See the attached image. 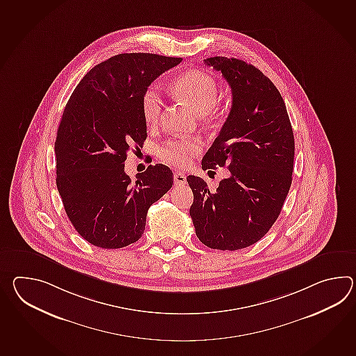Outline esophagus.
Here are the masks:
<instances>
[{"instance_id": "obj_1", "label": "esophagus", "mask_w": 356, "mask_h": 356, "mask_svg": "<svg viewBox=\"0 0 356 356\" xmlns=\"http://www.w3.org/2000/svg\"><path fill=\"white\" fill-rule=\"evenodd\" d=\"M174 181L176 185H185L186 184V176L182 172H175L174 174Z\"/></svg>"}]
</instances>
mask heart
I'll return each instance as SVG.
<instances>
[{"instance_id": "b5f03b06", "label": "heart", "mask_w": 356, "mask_h": 356, "mask_svg": "<svg viewBox=\"0 0 356 356\" xmlns=\"http://www.w3.org/2000/svg\"><path fill=\"white\" fill-rule=\"evenodd\" d=\"M175 93L197 111L206 115L212 110L218 98V84L211 74L202 70H188L172 83ZM162 95L157 86L152 84L142 97L143 118L148 125H156L162 112ZM202 150V143L190 138H175L163 143L159 149V159L176 167L188 166L191 157Z\"/></svg>"}]
</instances>
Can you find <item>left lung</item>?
Returning a JSON list of instances; mask_svg holds the SVG:
<instances>
[{
	"instance_id": "8db88e82",
	"label": "left lung",
	"mask_w": 356,
	"mask_h": 356,
	"mask_svg": "<svg viewBox=\"0 0 356 356\" xmlns=\"http://www.w3.org/2000/svg\"><path fill=\"white\" fill-rule=\"evenodd\" d=\"M204 63L220 72L232 92V106L202 168L227 167L216 191L188 176L194 202L190 217L197 238L211 249L253 245L278 218L293 181V127L275 84L253 65L222 56Z\"/></svg>"
}]
</instances>
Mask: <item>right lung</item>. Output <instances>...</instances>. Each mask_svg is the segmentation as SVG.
I'll list each match as a JSON object with an SVG mask.
<instances>
[{"label":"right lung","mask_w":356,"mask_h":356,"mask_svg":"<svg viewBox=\"0 0 356 356\" xmlns=\"http://www.w3.org/2000/svg\"><path fill=\"white\" fill-rule=\"evenodd\" d=\"M180 57L121 54L95 65L63 110L56 136V185L80 236L119 249L142 237L149 207L172 188V171L157 163L131 180L125 161L147 139L144 90Z\"/></svg>","instance_id":"1"}]
</instances>
